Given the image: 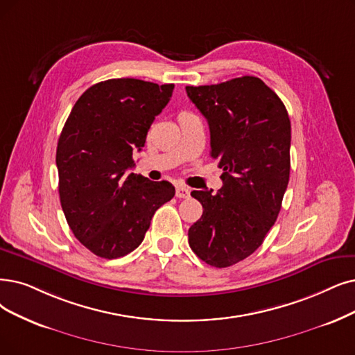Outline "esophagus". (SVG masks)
Here are the masks:
<instances>
[{"mask_svg":"<svg viewBox=\"0 0 355 355\" xmlns=\"http://www.w3.org/2000/svg\"><path fill=\"white\" fill-rule=\"evenodd\" d=\"M176 196L178 198H189L191 196V189L187 187H176Z\"/></svg>","mask_w":355,"mask_h":355,"instance_id":"1","label":"esophagus"}]
</instances>
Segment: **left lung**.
<instances>
[{"label": "left lung", "instance_id": "obj_1", "mask_svg": "<svg viewBox=\"0 0 355 355\" xmlns=\"http://www.w3.org/2000/svg\"><path fill=\"white\" fill-rule=\"evenodd\" d=\"M187 93L208 122L209 154L223 168L217 193L191 192L204 212L188 232L189 246L211 266H232L262 245L278 217L290 179V118L258 77L188 86Z\"/></svg>", "mask_w": 355, "mask_h": 355}]
</instances>
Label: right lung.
<instances>
[{
	"label": "right lung",
	"mask_w": 355,
	"mask_h": 355,
	"mask_svg": "<svg viewBox=\"0 0 355 355\" xmlns=\"http://www.w3.org/2000/svg\"><path fill=\"white\" fill-rule=\"evenodd\" d=\"M173 89L137 78L97 83L64 125L56 147L61 207L71 232L97 257L116 259L137 249L154 212L175 196L172 183L130 172Z\"/></svg>",
	"instance_id": "add662e5"
}]
</instances>
